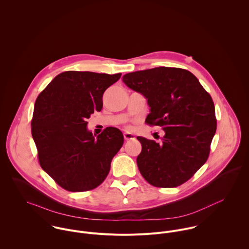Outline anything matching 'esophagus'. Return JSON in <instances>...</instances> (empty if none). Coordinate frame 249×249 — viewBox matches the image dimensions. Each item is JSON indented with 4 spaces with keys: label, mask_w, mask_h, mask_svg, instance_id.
Returning <instances> with one entry per match:
<instances>
[{
    "label": "esophagus",
    "mask_w": 249,
    "mask_h": 249,
    "mask_svg": "<svg viewBox=\"0 0 249 249\" xmlns=\"http://www.w3.org/2000/svg\"><path fill=\"white\" fill-rule=\"evenodd\" d=\"M124 140H125V141L133 140V139L135 138V137H134V135H133V134H131V133H129V132L124 133Z\"/></svg>",
    "instance_id": "obj_1"
}]
</instances>
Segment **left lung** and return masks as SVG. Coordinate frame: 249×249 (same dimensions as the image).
I'll return each instance as SVG.
<instances>
[{"label":"left lung","mask_w":249,"mask_h":249,"mask_svg":"<svg viewBox=\"0 0 249 249\" xmlns=\"http://www.w3.org/2000/svg\"><path fill=\"white\" fill-rule=\"evenodd\" d=\"M124 83L147 100L145 123L165 131L159 144L138 136V169L149 184L174 188L192 178L207 161L216 129L211 96L191 71L156 67L128 72Z\"/></svg>","instance_id":"1"}]
</instances>
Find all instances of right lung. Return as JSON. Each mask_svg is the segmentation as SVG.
I'll return each mask as SVG.
<instances>
[{
    "instance_id": "right-lung-1",
    "label": "right lung",
    "mask_w": 249,
    "mask_h": 249,
    "mask_svg": "<svg viewBox=\"0 0 249 249\" xmlns=\"http://www.w3.org/2000/svg\"><path fill=\"white\" fill-rule=\"evenodd\" d=\"M121 75L64 71L36 99L32 134L40 166L67 191L85 192L102 184L124 143L120 129L107 127L96 138L86 122L102 110L105 91Z\"/></svg>"
}]
</instances>
